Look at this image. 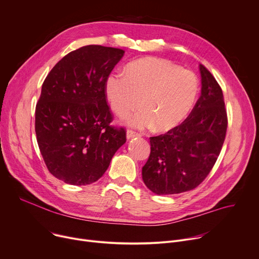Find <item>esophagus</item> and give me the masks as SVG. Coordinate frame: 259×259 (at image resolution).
<instances>
[{
    "label": "esophagus",
    "instance_id": "34e87169",
    "mask_svg": "<svg viewBox=\"0 0 259 259\" xmlns=\"http://www.w3.org/2000/svg\"><path fill=\"white\" fill-rule=\"evenodd\" d=\"M138 136H140V134H138L133 130H127L126 131V138L127 139H132V138H134V137H138Z\"/></svg>",
    "mask_w": 259,
    "mask_h": 259
}]
</instances>
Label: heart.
I'll return each instance as SVG.
<instances>
[{
  "label": "heart",
  "instance_id": "b5f03b06",
  "mask_svg": "<svg viewBox=\"0 0 259 259\" xmlns=\"http://www.w3.org/2000/svg\"><path fill=\"white\" fill-rule=\"evenodd\" d=\"M199 90V78L192 71L155 57L131 63L126 75L112 74L105 83L115 114L125 117L142 105L144 110L131 116L128 124L138 128L155 125L161 132L178 126L187 117Z\"/></svg>",
  "mask_w": 259,
  "mask_h": 259
}]
</instances>
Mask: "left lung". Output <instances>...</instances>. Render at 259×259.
Instances as JSON below:
<instances>
[{"label": "left lung", "instance_id": "1", "mask_svg": "<svg viewBox=\"0 0 259 259\" xmlns=\"http://www.w3.org/2000/svg\"><path fill=\"white\" fill-rule=\"evenodd\" d=\"M201 96L189 116L167 133L150 137V154L142 179L156 194L194 189L207 178L221 154L228 126L223 91L200 65Z\"/></svg>", "mask_w": 259, "mask_h": 259}]
</instances>
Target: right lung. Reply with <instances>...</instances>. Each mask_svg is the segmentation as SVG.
<instances>
[{
  "label": "right lung",
  "mask_w": 259,
  "mask_h": 259,
  "mask_svg": "<svg viewBox=\"0 0 259 259\" xmlns=\"http://www.w3.org/2000/svg\"><path fill=\"white\" fill-rule=\"evenodd\" d=\"M124 50L100 45L76 49L52 68L35 106V134L46 166L71 185L99 180L126 130L113 126L106 79Z\"/></svg>",
  "instance_id": "obj_1"
}]
</instances>
